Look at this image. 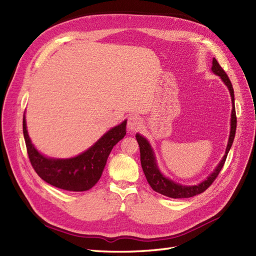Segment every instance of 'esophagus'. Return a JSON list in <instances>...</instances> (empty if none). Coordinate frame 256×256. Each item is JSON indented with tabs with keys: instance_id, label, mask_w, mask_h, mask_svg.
I'll list each match as a JSON object with an SVG mask.
<instances>
[{
	"instance_id": "obj_1",
	"label": "esophagus",
	"mask_w": 256,
	"mask_h": 256,
	"mask_svg": "<svg viewBox=\"0 0 256 256\" xmlns=\"http://www.w3.org/2000/svg\"><path fill=\"white\" fill-rule=\"evenodd\" d=\"M141 125H142V120H141V118H138V116H136V115L130 116L129 120H128V122H127V127H128V129L131 130V131L138 130V128L141 127Z\"/></svg>"
}]
</instances>
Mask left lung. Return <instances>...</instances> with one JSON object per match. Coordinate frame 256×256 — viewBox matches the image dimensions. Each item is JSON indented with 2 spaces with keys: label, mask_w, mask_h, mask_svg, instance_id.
Returning <instances> with one entry per match:
<instances>
[{
  "label": "left lung",
  "mask_w": 256,
  "mask_h": 256,
  "mask_svg": "<svg viewBox=\"0 0 256 256\" xmlns=\"http://www.w3.org/2000/svg\"><path fill=\"white\" fill-rule=\"evenodd\" d=\"M212 72L216 76H219L222 79V81L226 83L228 86L230 94L232 97V104H233V109H232V115H230V134L228 138V143L226 147V154H224L222 160L220 161V164L216 168L214 171L207 177V180L202 182L200 184L196 186H182L180 184H176L173 180H168V178L164 177L159 171V168L156 164V159H154V152L152 150V147L148 143V141L142 136L136 134V141L138 143V146H140V152H141V164L143 172L145 174V177L147 182L150 184V187L152 188L154 191H156L160 194H164L166 196L172 198H191L200 194V193L204 192L208 187H210V184L214 182L216 176L219 175L220 171L222 170L224 164H226V160L228 157V154L230 150V146L233 144L235 134H236V125H237V118H236V111H235V98H234V90H233V85L230 83V80L228 79V76L226 72H224V69L220 66L214 58L212 60Z\"/></svg>",
  "instance_id": "1"
}]
</instances>
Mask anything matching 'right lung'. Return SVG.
Returning <instances> with one entry per match:
<instances>
[{
	"mask_svg": "<svg viewBox=\"0 0 256 256\" xmlns=\"http://www.w3.org/2000/svg\"><path fill=\"white\" fill-rule=\"evenodd\" d=\"M126 125L127 120H124L108 131L86 152L69 159L47 158L38 152L28 134L26 116H23V136L30 164L42 180L63 190L86 191L94 187L102 177L113 146L126 134Z\"/></svg>",
	"mask_w": 256,
	"mask_h": 256,
	"instance_id": "right-lung-1",
	"label": "right lung"
}]
</instances>
